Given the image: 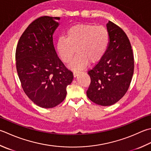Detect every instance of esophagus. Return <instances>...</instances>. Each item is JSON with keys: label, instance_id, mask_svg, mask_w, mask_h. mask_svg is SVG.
<instances>
[{"label": "esophagus", "instance_id": "esophagus-1", "mask_svg": "<svg viewBox=\"0 0 151 151\" xmlns=\"http://www.w3.org/2000/svg\"><path fill=\"white\" fill-rule=\"evenodd\" d=\"M80 74V72H74L73 73V76H74V77H76V76H77L78 75Z\"/></svg>", "mask_w": 151, "mask_h": 151}]
</instances>
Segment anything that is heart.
<instances>
[{
    "mask_svg": "<svg viewBox=\"0 0 151 151\" xmlns=\"http://www.w3.org/2000/svg\"><path fill=\"white\" fill-rule=\"evenodd\" d=\"M110 35L103 26L79 23L70 27L66 37H61L56 42V50L65 63L71 61L76 52L77 55L70 64L72 69H84L88 63L99 61L108 48Z\"/></svg>",
    "mask_w": 151,
    "mask_h": 151,
    "instance_id": "obj_1",
    "label": "heart"
}]
</instances>
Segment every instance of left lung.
I'll use <instances>...</instances> for the list:
<instances>
[{"instance_id": "left-lung-1", "label": "left lung", "mask_w": 151, "mask_h": 151, "mask_svg": "<svg viewBox=\"0 0 151 151\" xmlns=\"http://www.w3.org/2000/svg\"><path fill=\"white\" fill-rule=\"evenodd\" d=\"M110 41L105 54L91 70V82L86 95L102 106L116 103L125 95L134 70L132 46L125 32L109 21L107 24Z\"/></svg>"}]
</instances>
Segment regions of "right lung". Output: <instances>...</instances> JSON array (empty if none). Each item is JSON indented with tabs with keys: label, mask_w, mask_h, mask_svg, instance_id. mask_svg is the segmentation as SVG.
<instances>
[{
	"label": "right lung",
	"mask_w": 151,
	"mask_h": 151,
	"mask_svg": "<svg viewBox=\"0 0 151 151\" xmlns=\"http://www.w3.org/2000/svg\"><path fill=\"white\" fill-rule=\"evenodd\" d=\"M60 17H40L23 32L16 51V69L23 91L39 107L53 108L63 101L73 79L53 43Z\"/></svg>",
	"instance_id": "right-lung-1"
}]
</instances>
